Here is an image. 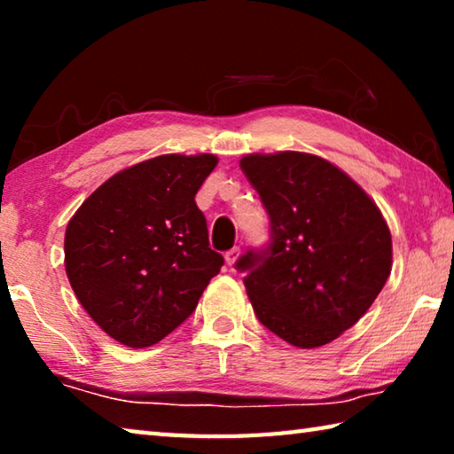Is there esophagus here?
I'll list each match as a JSON object with an SVG mask.
<instances>
[{"mask_svg":"<svg viewBox=\"0 0 454 454\" xmlns=\"http://www.w3.org/2000/svg\"><path fill=\"white\" fill-rule=\"evenodd\" d=\"M238 256H240V248H238V246H234V248H230L226 254H224V258H226V264L228 266H232L236 260H238Z\"/></svg>","mask_w":454,"mask_h":454,"instance_id":"obj_1","label":"esophagus"}]
</instances>
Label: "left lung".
<instances>
[{
	"label": "left lung",
	"mask_w": 454,
	"mask_h": 454,
	"mask_svg": "<svg viewBox=\"0 0 454 454\" xmlns=\"http://www.w3.org/2000/svg\"><path fill=\"white\" fill-rule=\"evenodd\" d=\"M240 168L270 218V242L234 264L258 320L298 348L333 342L388 278L387 222L355 180L312 153H250Z\"/></svg>",
	"instance_id": "8db88e82"
}]
</instances>
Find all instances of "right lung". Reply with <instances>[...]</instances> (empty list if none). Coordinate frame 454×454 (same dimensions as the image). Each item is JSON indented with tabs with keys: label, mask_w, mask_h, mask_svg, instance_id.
I'll return each instance as SVG.
<instances>
[{
	"label": "right lung",
	"mask_w": 454,
	"mask_h": 454,
	"mask_svg": "<svg viewBox=\"0 0 454 454\" xmlns=\"http://www.w3.org/2000/svg\"><path fill=\"white\" fill-rule=\"evenodd\" d=\"M212 153H166L104 182L66 228V272L96 325L144 348L178 328L220 272L196 192Z\"/></svg>",
	"instance_id": "right-lung-1"
}]
</instances>
